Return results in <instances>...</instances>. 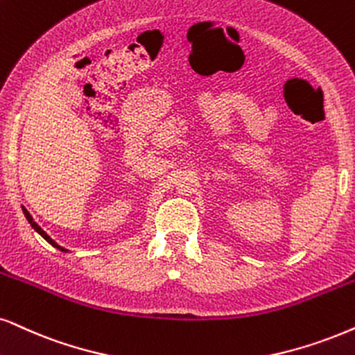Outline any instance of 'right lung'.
<instances>
[{
	"label": "right lung",
	"mask_w": 355,
	"mask_h": 355,
	"mask_svg": "<svg viewBox=\"0 0 355 355\" xmlns=\"http://www.w3.org/2000/svg\"><path fill=\"white\" fill-rule=\"evenodd\" d=\"M22 211H24V214H26V218H28V221H29V223H31V226H33V227H34V230H35V231H37V232H39V234H40V236H42V237H44V239H46V241H47V242H49V244H52V245H53V248H57V249H60V250H65V249H62V248H58V245H57V244H55V242H53V241H52V239H51V237H49V236H47V234H46V232H44V231H42V230H40V226H39V224H35V223H34V221H33V216H31V214H29V213H28V209H24V208H22Z\"/></svg>",
	"instance_id": "right-lung-1"
}]
</instances>
